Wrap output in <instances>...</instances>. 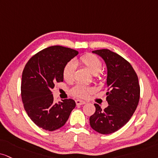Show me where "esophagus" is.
I'll use <instances>...</instances> for the list:
<instances>
[{
    "instance_id": "34e87169",
    "label": "esophagus",
    "mask_w": 158,
    "mask_h": 158,
    "mask_svg": "<svg viewBox=\"0 0 158 158\" xmlns=\"http://www.w3.org/2000/svg\"><path fill=\"white\" fill-rule=\"evenodd\" d=\"M75 102H76V104L77 105V106H81V105H84L85 103V101L81 100H75Z\"/></svg>"
}]
</instances>
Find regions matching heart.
<instances>
[{
	"mask_svg": "<svg viewBox=\"0 0 158 158\" xmlns=\"http://www.w3.org/2000/svg\"><path fill=\"white\" fill-rule=\"evenodd\" d=\"M80 61L94 75H98L102 70V61H100V59L97 56L93 55V54H85V55L81 56V58H80ZM75 70L76 64L73 61H69L64 66L63 69V77L64 79L67 82H71V81H73L74 77H75ZM91 89L90 87L78 84L75 85L72 89V94L75 95V96L83 97L86 96L88 93L91 92Z\"/></svg>",
	"mask_w": 158,
	"mask_h": 158,
	"instance_id": "obj_1",
	"label": "heart"
}]
</instances>
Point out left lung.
<instances>
[{
	"label": "left lung",
	"instance_id": "8db88e82",
	"mask_svg": "<svg viewBox=\"0 0 158 158\" xmlns=\"http://www.w3.org/2000/svg\"><path fill=\"white\" fill-rule=\"evenodd\" d=\"M106 64L108 106L102 110L94 104L96 110L89 118L93 130L101 134H110L122 128L135 112L140 98V85L135 70L124 58L108 49L92 51Z\"/></svg>",
	"mask_w": 158,
	"mask_h": 158
}]
</instances>
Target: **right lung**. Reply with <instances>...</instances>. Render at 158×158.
I'll list each match as a JSON object with an SVG mask.
<instances>
[{
    "label": "right lung",
    "mask_w": 158,
    "mask_h": 158,
    "mask_svg": "<svg viewBox=\"0 0 158 158\" xmlns=\"http://www.w3.org/2000/svg\"><path fill=\"white\" fill-rule=\"evenodd\" d=\"M78 54L75 50L51 46L30 58L22 75L21 96L25 111L38 127L53 131L65 124L75 102L72 99L55 103L51 89L64 81V66Z\"/></svg>",
    "instance_id": "right-lung-1"
}]
</instances>
